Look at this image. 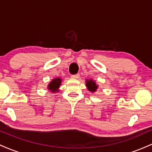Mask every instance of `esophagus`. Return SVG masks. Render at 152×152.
<instances>
[{
	"instance_id": "1",
	"label": "esophagus",
	"mask_w": 152,
	"mask_h": 152,
	"mask_svg": "<svg viewBox=\"0 0 152 152\" xmlns=\"http://www.w3.org/2000/svg\"><path fill=\"white\" fill-rule=\"evenodd\" d=\"M79 76H80L79 74H77L72 75V76H71V78H79Z\"/></svg>"
}]
</instances>
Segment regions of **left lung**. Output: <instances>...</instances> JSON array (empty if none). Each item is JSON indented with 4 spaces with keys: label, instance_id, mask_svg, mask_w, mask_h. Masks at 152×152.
Here are the masks:
<instances>
[{
    "label": "left lung",
    "instance_id": "left-lung-1",
    "mask_svg": "<svg viewBox=\"0 0 152 152\" xmlns=\"http://www.w3.org/2000/svg\"><path fill=\"white\" fill-rule=\"evenodd\" d=\"M86 86L88 87V89L91 92L96 91V90L98 88V86L96 85V83L92 80H89V81H86Z\"/></svg>",
    "mask_w": 152,
    "mask_h": 152
}]
</instances>
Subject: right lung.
I'll return each instance as SVG.
<instances>
[{"instance_id": "obj_1", "label": "right lung", "mask_w": 152, "mask_h": 152, "mask_svg": "<svg viewBox=\"0 0 152 152\" xmlns=\"http://www.w3.org/2000/svg\"><path fill=\"white\" fill-rule=\"evenodd\" d=\"M61 83V78H55L48 84V89L51 91L52 92L58 91V88L60 86Z\"/></svg>"}]
</instances>
